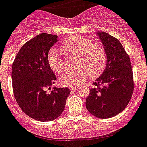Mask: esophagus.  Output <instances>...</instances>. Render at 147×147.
<instances>
[{
    "label": "esophagus",
    "mask_w": 147,
    "mask_h": 147,
    "mask_svg": "<svg viewBox=\"0 0 147 147\" xmlns=\"http://www.w3.org/2000/svg\"><path fill=\"white\" fill-rule=\"evenodd\" d=\"M78 88L76 87V86H70V87H69V89H70L71 90H75Z\"/></svg>",
    "instance_id": "1"
}]
</instances>
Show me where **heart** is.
Segmentation results:
<instances>
[{
    "label": "heart",
    "mask_w": 147,
    "mask_h": 147,
    "mask_svg": "<svg viewBox=\"0 0 147 147\" xmlns=\"http://www.w3.org/2000/svg\"><path fill=\"white\" fill-rule=\"evenodd\" d=\"M63 50L69 54L78 56L76 69H69L61 74L59 81L62 86L80 84L89 75L101 73L107 63V54L102 46L94 44L90 39L81 36L69 37L61 45ZM49 65L53 71L61 72L64 69V60L56 49H51L47 55Z\"/></svg>",
    "instance_id": "b5f03b06"
}]
</instances>
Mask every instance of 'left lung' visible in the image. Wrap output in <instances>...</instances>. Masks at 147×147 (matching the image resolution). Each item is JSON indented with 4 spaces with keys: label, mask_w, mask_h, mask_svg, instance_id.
<instances>
[{
    "label": "left lung",
    "mask_w": 147,
    "mask_h": 147,
    "mask_svg": "<svg viewBox=\"0 0 147 147\" xmlns=\"http://www.w3.org/2000/svg\"><path fill=\"white\" fill-rule=\"evenodd\" d=\"M96 34L106 52L107 65L90 89L86 106L95 117L107 119L128 105L134 88V75L129 56L120 41L105 32Z\"/></svg>",
    "instance_id": "1"
}]
</instances>
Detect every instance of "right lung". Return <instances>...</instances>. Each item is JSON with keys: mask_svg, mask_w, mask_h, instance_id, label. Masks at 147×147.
Returning a JSON list of instances; mask_svg holds the SVG:
<instances>
[{"mask_svg": "<svg viewBox=\"0 0 147 147\" xmlns=\"http://www.w3.org/2000/svg\"><path fill=\"white\" fill-rule=\"evenodd\" d=\"M58 36L41 33L25 42L12 64L13 95L18 105L29 117L38 121H51L59 117L65 107L70 90L51 86L57 78L47 61L51 48Z\"/></svg>", "mask_w": 147, "mask_h": 147, "instance_id": "add662e5", "label": "right lung"}]
</instances>
